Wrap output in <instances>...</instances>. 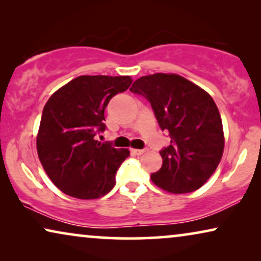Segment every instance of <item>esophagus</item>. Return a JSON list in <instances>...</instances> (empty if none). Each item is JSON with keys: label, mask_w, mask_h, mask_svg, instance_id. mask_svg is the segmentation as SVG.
<instances>
[{"label": "esophagus", "mask_w": 261, "mask_h": 261, "mask_svg": "<svg viewBox=\"0 0 261 261\" xmlns=\"http://www.w3.org/2000/svg\"><path fill=\"white\" fill-rule=\"evenodd\" d=\"M146 151H147V149H146V148H144V149L133 148V149H132V153H133V154H135V155H141V154H144Z\"/></svg>", "instance_id": "1"}]
</instances>
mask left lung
<instances>
[{
	"label": "left lung",
	"instance_id": "8db88e82",
	"mask_svg": "<svg viewBox=\"0 0 261 261\" xmlns=\"http://www.w3.org/2000/svg\"><path fill=\"white\" fill-rule=\"evenodd\" d=\"M130 91L151 103L171 144L160 151L163 166L153 183L172 194L197 190L215 172L224 147L222 121L208 92L178 74L154 73L137 80Z\"/></svg>",
	"mask_w": 261,
	"mask_h": 261
}]
</instances>
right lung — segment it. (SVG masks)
I'll use <instances>...</instances> for the list:
<instances>
[{
	"label": "right lung",
	"instance_id": "1",
	"mask_svg": "<svg viewBox=\"0 0 261 261\" xmlns=\"http://www.w3.org/2000/svg\"><path fill=\"white\" fill-rule=\"evenodd\" d=\"M129 76H81L53 94L44 107L37 138L41 165L59 190L81 199L108 194L129 151L95 137L106 130L105 109L126 91Z\"/></svg>",
	"mask_w": 261,
	"mask_h": 261
}]
</instances>
